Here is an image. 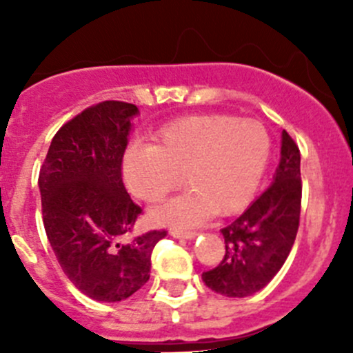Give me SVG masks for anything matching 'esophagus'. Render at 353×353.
Masks as SVG:
<instances>
[{"mask_svg":"<svg viewBox=\"0 0 353 353\" xmlns=\"http://www.w3.org/2000/svg\"><path fill=\"white\" fill-rule=\"evenodd\" d=\"M198 232L194 230H181V229H170V236L172 237H181V239H193L196 237Z\"/></svg>","mask_w":353,"mask_h":353,"instance_id":"34e87169","label":"esophagus"}]
</instances>
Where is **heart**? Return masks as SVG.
Here are the masks:
<instances>
[{
    "label": "heart",
    "mask_w": 353,
    "mask_h": 353,
    "mask_svg": "<svg viewBox=\"0 0 353 353\" xmlns=\"http://www.w3.org/2000/svg\"><path fill=\"white\" fill-rule=\"evenodd\" d=\"M272 157L263 123L230 114L177 119L155 134L154 145L131 147L124 179L137 198L157 203L183 184L190 193L154 210L157 222L191 225L208 215L241 212L258 191Z\"/></svg>",
    "instance_id": "heart-1"
}]
</instances>
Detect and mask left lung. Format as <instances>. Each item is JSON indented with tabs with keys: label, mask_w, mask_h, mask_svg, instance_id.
Segmentation results:
<instances>
[{
	"label": "left lung",
	"mask_w": 353,
	"mask_h": 353,
	"mask_svg": "<svg viewBox=\"0 0 353 353\" xmlns=\"http://www.w3.org/2000/svg\"><path fill=\"white\" fill-rule=\"evenodd\" d=\"M301 152L282 133V159L275 181L248 210L223 227L225 252L203 282L225 297H248L261 290L285 263L301 219Z\"/></svg>",
	"instance_id": "8db88e82"
}]
</instances>
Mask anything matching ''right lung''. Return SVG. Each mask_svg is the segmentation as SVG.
I'll list each match as a JSON object with an SVG mask.
<instances>
[{
	"mask_svg": "<svg viewBox=\"0 0 353 353\" xmlns=\"http://www.w3.org/2000/svg\"><path fill=\"white\" fill-rule=\"evenodd\" d=\"M137 112L121 101L81 110L54 134L39 172L52 251L71 283L95 301L119 302L140 290L152 251L167 236L165 229L133 234L143 210L124 188L123 157Z\"/></svg>",
	"mask_w": 353,
	"mask_h": 353,
	"instance_id": "1",
	"label": "right lung"
}]
</instances>
